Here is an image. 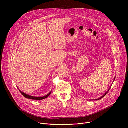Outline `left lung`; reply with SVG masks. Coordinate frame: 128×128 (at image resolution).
<instances>
[{"instance_id":"1","label":"left lung","mask_w":128,"mask_h":128,"mask_svg":"<svg viewBox=\"0 0 128 128\" xmlns=\"http://www.w3.org/2000/svg\"><path fill=\"white\" fill-rule=\"evenodd\" d=\"M107 93H108V92H107V93H106V94H105V95H103V96H102V97H101V98H99V99H98V100H99V99H101V98H103V97H104V96H105V95H106V94H107Z\"/></svg>"}]
</instances>
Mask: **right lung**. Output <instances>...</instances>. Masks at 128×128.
<instances>
[{
	"label": "right lung",
	"instance_id": "obj_1",
	"mask_svg": "<svg viewBox=\"0 0 128 128\" xmlns=\"http://www.w3.org/2000/svg\"><path fill=\"white\" fill-rule=\"evenodd\" d=\"M20 92H21V93L26 98L28 99H32V100H42L44 99H46V98H47L48 97L50 94H51V92H50L47 95L44 96V97H33V96H29L28 95H27L26 94H25L24 93L22 92L21 90H20Z\"/></svg>",
	"mask_w": 128,
	"mask_h": 128
}]
</instances>
